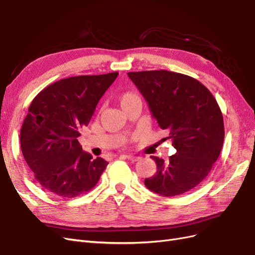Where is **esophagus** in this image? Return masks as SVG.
I'll return each instance as SVG.
<instances>
[{
	"label": "esophagus",
	"instance_id": "esophagus-1",
	"mask_svg": "<svg viewBox=\"0 0 255 255\" xmlns=\"http://www.w3.org/2000/svg\"><path fill=\"white\" fill-rule=\"evenodd\" d=\"M126 157L128 158V160L133 161V162H135V161H138V160L140 159V157H139V156H135V155H126Z\"/></svg>",
	"mask_w": 255,
	"mask_h": 255
}]
</instances>
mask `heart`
I'll return each instance as SVG.
<instances>
[{"mask_svg":"<svg viewBox=\"0 0 255 255\" xmlns=\"http://www.w3.org/2000/svg\"><path fill=\"white\" fill-rule=\"evenodd\" d=\"M136 97H139V96L136 93L130 92V91L125 92L124 94H121L120 97H119V102L121 104V107H124L125 104H127L128 101H130L131 99H134Z\"/></svg>","mask_w":255,"mask_h":255,"instance_id":"obj_1","label":"heart"}]
</instances>
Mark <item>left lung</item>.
Instances as JSON below:
<instances>
[{
  "mask_svg": "<svg viewBox=\"0 0 255 255\" xmlns=\"http://www.w3.org/2000/svg\"><path fill=\"white\" fill-rule=\"evenodd\" d=\"M129 79L148 103L153 117L168 129L176 148L168 161L152 156L157 172L145 187L162 196L183 194L203 181L221 154L225 128L216 99L190 76L168 71L130 72Z\"/></svg>",
  "mask_w": 255,
  "mask_h": 255,
  "instance_id": "obj_1",
  "label": "left lung"
}]
</instances>
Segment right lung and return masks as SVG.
Here are the masks:
<instances>
[{
	"instance_id": "add662e5",
	"label": "right lung",
	"mask_w": 255,
	"mask_h": 255,
	"mask_svg": "<svg viewBox=\"0 0 255 255\" xmlns=\"http://www.w3.org/2000/svg\"><path fill=\"white\" fill-rule=\"evenodd\" d=\"M117 76L115 72L62 79L42 90L29 105L20 133L21 150L34 179L51 194H85L109 164L83 152L77 138Z\"/></svg>"
}]
</instances>
